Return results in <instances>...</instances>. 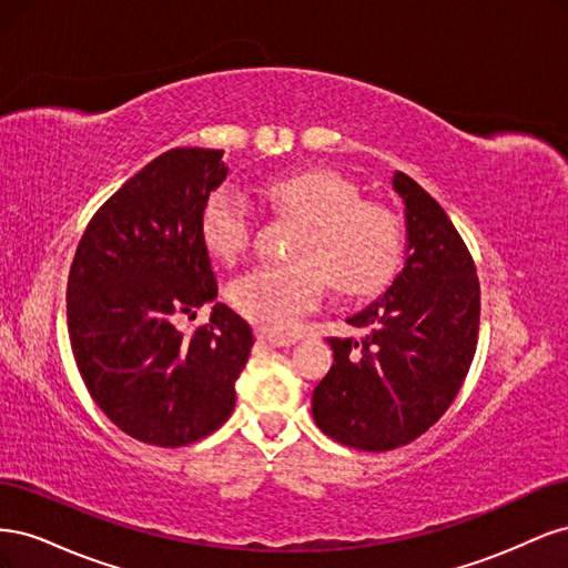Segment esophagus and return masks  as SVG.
<instances>
[{
  "mask_svg": "<svg viewBox=\"0 0 568 568\" xmlns=\"http://www.w3.org/2000/svg\"><path fill=\"white\" fill-rule=\"evenodd\" d=\"M257 343H265V346H272V348H282V346H291V343H294V338H284V336H274V334H267V332H257Z\"/></svg>",
  "mask_w": 568,
  "mask_h": 568,
  "instance_id": "obj_1",
  "label": "esophagus"
}]
</instances>
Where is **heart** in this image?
<instances>
[{
	"label": "heart",
	"instance_id": "b5f03b06",
	"mask_svg": "<svg viewBox=\"0 0 568 568\" xmlns=\"http://www.w3.org/2000/svg\"><path fill=\"white\" fill-rule=\"evenodd\" d=\"M263 199L303 227L291 253L294 267H255L230 286L239 315L274 336H291L317 305L326 280L341 296H365L379 288L400 261L398 220L357 189L326 170L272 178ZM201 239L222 263H232L251 242L246 203L215 192L201 213Z\"/></svg>",
	"mask_w": 568,
	"mask_h": 568
}]
</instances>
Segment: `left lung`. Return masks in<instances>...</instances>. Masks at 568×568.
<instances>
[{
    "mask_svg": "<svg viewBox=\"0 0 568 568\" xmlns=\"http://www.w3.org/2000/svg\"><path fill=\"white\" fill-rule=\"evenodd\" d=\"M405 257L386 294L346 322L363 338H329L334 365L313 390L322 432L357 450L382 453L432 428L469 372L480 291L471 255L450 217L395 170Z\"/></svg>",
    "mask_w": 568,
    "mask_h": 568,
    "instance_id": "1",
    "label": "left lung"
}]
</instances>
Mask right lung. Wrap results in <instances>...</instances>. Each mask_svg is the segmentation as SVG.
Masks as SVG:
<instances>
[{
  "instance_id": "1",
  "label": "right lung",
  "mask_w": 568,
  "mask_h": 568,
  "mask_svg": "<svg viewBox=\"0 0 568 568\" xmlns=\"http://www.w3.org/2000/svg\"><path fill=\"white\" fill-rule=\"evenodd\" d=\"M227 178L217 149H170L101 205L68 277L80 376L128 436L180 448L227 422L253 332L225 303L182 336L180 313L217 298L201 213Z\"/></svg>"
}]
</instances>
